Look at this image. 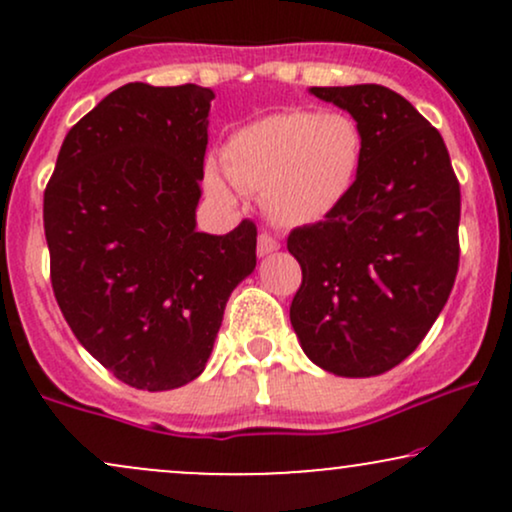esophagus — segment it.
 Listing matches in <instances>:
<instances>
[{"instance_id":"34e87169","label":"esophagus","mask_w":512,"mask_h":512,"mask_svg":"<svg viewBox=\"0 0 512 512\" xmlns=\"http://www.w3.org/2000/svg\"><path fill=\"white\" fill-rule=\"evenodd\" d=\"M279 250V240H276L272 233L262 231L260 238H257V255L264 257V255H272V252Z\"/></svg>"}]
</instances>
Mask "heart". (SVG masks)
I'll use <instances>...</instances> for the list:
<instances>
[{"label": "heart", "mask_w": 512, "mask_h": 512, "mask_svg": "<svg viewBox=\"0 0 512 512\" xmlns=\"http://www.w3.org/2000/svg\"><path fill=\"white\" fill-rule=\"evenodd\" d=\"M363 163V132L346 113L293 108L252 120L223 146V170L207 168V190L231 199L233 185L262 195L264 211L286 228L330 216L349 197Z\"/></svg>", "instance_id": "1"}]
</instances>
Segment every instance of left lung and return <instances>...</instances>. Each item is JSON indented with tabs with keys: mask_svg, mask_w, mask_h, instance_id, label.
Returning <instances> with one entry per match:
<instances>
[{
	"mask_svg": "<svg viewBox=\"0 0 512 512\" xmlns=\"http://www.w3.org/2000/svg\"><path fill=\"white\" fill-rule=\"evenodd\" d=\"M363 132L349 197L293 228L303 281L291 325L320 368L370 378L402 363L448 303L460 267V182L443 137L407 98L378 84L313 86Z\"/></svg>",
	"mask_w": 512,
	"mask_h": 512,
	"instance_id": "8db88e82",
	"label": "left lung"
}]
</instances>
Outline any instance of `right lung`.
I'll list each match as a JSON object with an SVG mask.
<instances>
[{
  "label": "right lung",
  "mask_w": 512,
  "mask_h": 512,
  "mask_svg": "<svg viewBox=\"0 0 512 512\" xmlns=\"http://www.w3.org/2000/svg\"><path fill=\"white\" fill-rule=\"evenodd\" d=\"M214 91L125 84L64 137L45 187L50 281L81 346L161 392L207 366L228 296L257 264V226L197 231Z\"/></svg>",
  "instance_id": "right-lung-1"
}]
</instances>
